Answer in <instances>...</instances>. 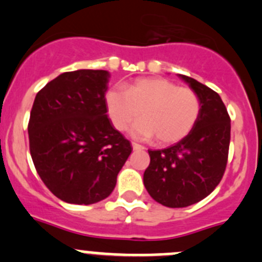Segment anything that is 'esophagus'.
<instances>
[{
  "label": "esophagus",
  "instance_id": "esophagus-1",
  "mask_svg": "<svg viewBox=\"0 0 262 262\" xmlns=\"http://www.w3.org/2000/svg\"><path fill=\"white\" fill-rule=\"evenodd\" d=\"M132 149L134 150H144L145 147L142 146V145H140V144H137V142H132Z\"/></svg>",
  "mask_w": 262,
  "mask_h": 262
}]
</instances>
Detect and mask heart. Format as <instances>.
<instances>
[{"instance_id":"obj_1","label":"heart","mask_w":262,"mask_h":262,"mask_svg":"<svg viewBox=\"0 0 262 262\" xmlns=\"http://www.w3.org/2000/svg\"><path fill=\"white\" fill-rule=\"evenodd\" d=\"M106 104L116 130L132 127L140 139L155 136L161 145L174 144L193 130L201 115V99L191 88L179 87L164 78H139L125 88L107 92Z\"/></svg>"}]
</instances>
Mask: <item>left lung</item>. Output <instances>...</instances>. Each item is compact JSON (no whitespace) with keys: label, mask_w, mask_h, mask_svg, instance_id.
<instances>
[{"label":"left lung","mask_w":262,"mask_h":262,"mask_svg":"<svg viewBox=\"0 0 262 262\" xmlns=\"http://www.w3.org/2000/svg\"><path fill=\"white\" fill-rule=\"evenodd\" d=\"M198 94L201 115L189 134L168 149L149 150L144 185L158 203L183 208L214 190L225 174L231 140V118L217 92L179 74Z\"/></svg>","instance_id":"obj_1"}]
</instances>
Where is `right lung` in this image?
<instances>
[{
  "mask_svg": "<svg viewBox=\"0 0 262 262\" xmlns=\"http://www.w3.org/2000/svg\"><path fill=\"white\" fill-rule=\"evenodd\" d=\"M107 71L67 72L37 92L29 120L35 169L61 201L93 204L115 189L132 146L107 117Z\"/></svg>",
  "mask_w": 262,
  "mask_h": 262,
  "instance_id": "right-lung-1",
  "label": "right lung"
}]
</instances>
